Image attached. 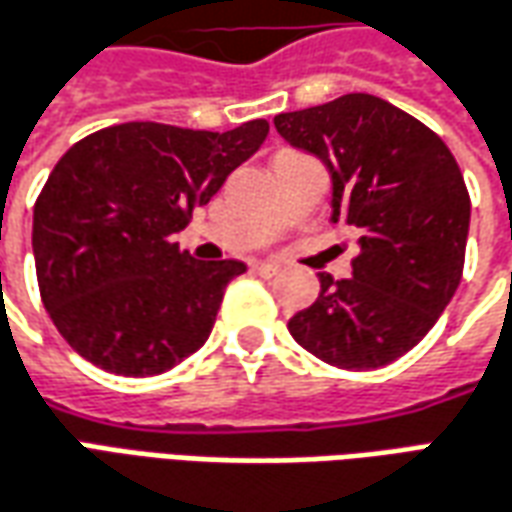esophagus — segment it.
Listing matches in <instances>:
<instances>
[{
    "label": "esophagus",
    "instance_id": "esophagus-1",
    "mask_svg": "<svg viewBox=\"0 0 512 512\" xmlns=\"http://www.w3.org/2000/svg\"><path fill=\"white\" fill-rule=\"evenodd\" d=\"M252 268H255L260 277H274V274H280V266H277V263H255Z\"/></svg>",
    "mask_w": 512,
    "mask_h": 512
}]
</instances>
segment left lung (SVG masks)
<instances>
[{
	"instance_id": "1",
	"label": "left lung",
	"mask_w": 512,
	"mask_h": 512,
	"mask_svg": "<svg viewBox=\"0 0 512 512\" xmlns=\"http://www.w3.org/2000/svg\"><path fill=\"white\" fill-rule=\"evenodd\" d=\"M274 127L327 166L330 221L360 246L349 280L318 274V299L288 332L330 366H388L435 327L463 277L471 199L457 160L430 127L371 94L280 113Z\"/></svg>"
}]
</instances>
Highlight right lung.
Masks as SVG:
<instances>
[{
  "instance_id": "1",
  "label": "right lung",
  "mask_w": 512,
  "mask_h": 512,
  "mask_svg": "<svg viewBox=\"0 0 512 512\" xmlns=\"http://www.w3.org/2000/svg\"><path fill=\"white\" fill-rule=\"evenodd\" d=\"M268 121L227 132L130 121L57 160L32 210L46 313L88 363L155 377L194 355L241 260H196L174 235L266 141Z\"/></svg>"
}]
</instances>
